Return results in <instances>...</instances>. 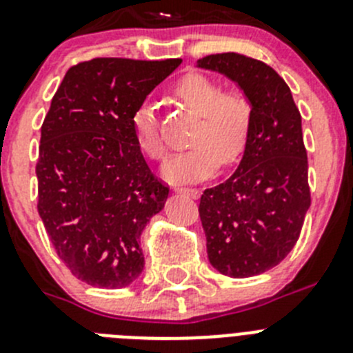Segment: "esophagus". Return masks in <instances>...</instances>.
Segmentation results:
<instances>
[{"label": "esophagus", "mask_w": 353, "mask_h": 353, "mask_svg": "<svg viewBox=\"0 0 353 353\" xmlns=\"http://www.w3.org/2000/svg\"><path fill=\"white\" fill-rule=\"evenodd\" d=\"M174 192L183 194V196H189V198H198L199 190L198 189H190V187H174Z\"/></svg>", "instance_id": "1"}]
</instances>
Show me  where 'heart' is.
Listing matches in <instances>:
<instances>
[{"instance_id": "1", "label": "heart", "mask_w": 353, "mask_h": 353, "mask_svg": "<svg viewBox=\"0 0 353 353\" xmlns=\"http://www.w3.org/2000/svg\"><path fill=\"white\" fill-rule=\"evenodd\" d=\"M173 98L199 115L190 134L192 147L170 155L163 176L171 183L199 182L221 166H231L247 147L252 128V105L240 90H224L216 80L189 73L173 87ZM138 147L157 161L164 155V141L150 105L138 106L131 119Z\"/></svg>"}]
</instances>
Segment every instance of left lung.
Returning a JSON list of instances; mask_svg holds the SVG:
<instances>
[{
	"mask_svg": "<svg viewBox=\"0 0 353 353\" xmlns=\"http://www.w3.org/2000/svg\"><path fill=\"white\" fill-rule=\"evenodd\" d=\"M198 68L231 79L252 105L240 166L203 192L199 216L210 264L232 278L255 276L292 250L312 203L301 113L285 80L263 61L225 52Z\"/></svg>",
	"mask_w": 353,
	"mask_h": 353,
	"instance_id": "obj_1",
	"label": "left lung"
}]
</instances>
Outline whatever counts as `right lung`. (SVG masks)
I'll list each match as a JSON object with an SVG mask.
<instances>
[{"label": "right lung", "instance_id": "obj_1", "mask_svg": "<svg viewBox=\"0 0 353 353\" xmlns=\"http://www.w3.org/2000/svg\"><path fill=\"white\" fill-rule=\"evenodd\" d=\"M182 59L96 57L66 71L41 125L38 213L71 274L99 289L143 271L140 236L168 189L145 163L131 119Z\"/></svg>", "mask_w": 353, "mask_h": 353}]
</instances>
